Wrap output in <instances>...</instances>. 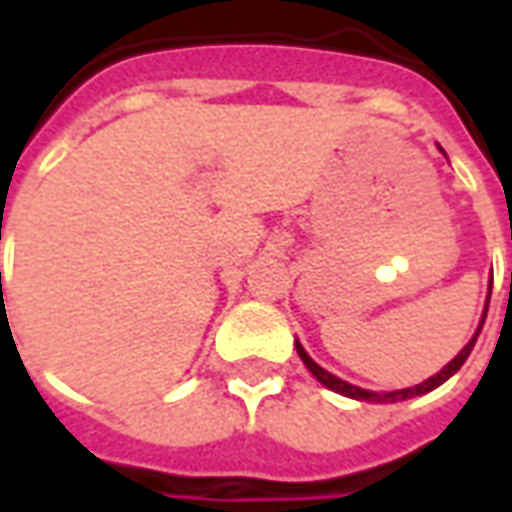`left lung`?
<instances>
[{
	"label": "left lung",
	"instance_id": "left-lung-1",
	"mask_svg": "<svg viewBox=\"0 0 512 512\" xmlns=\"http://www.w3.org/2000/svg\"><path fill=\"white\" fill-rule=\"evenodd\" d=\"M441 150V147H439ZM444 153V150H441ZM488 301H491V293L485 296V307H483V318H480V323H477V329H474L472 340L463 345L461 351H458V356H452L447 365L441 367L436 376L425 378V381H419V384L414 386H406V389H395V392H370V389H362V386L356 384H348V381H343L340 376H334V373H329V370H323L315 359H312L307 351H304V345L296 340V351H299L301 362L307 365V370H310L312 376L318 378L326 389H332V392H337V395H345V397H354V400H367V403H397V400H411V397H419V395H428V392H433L436 386H441L444 381H450L458 370L463 367V362L469 359V354H472L474 343H477V337H480V332H483V323H485V315H488Z\"/></svg>",
	"mask_w": 512,
	"mask_h": 512
}]
</instances>
